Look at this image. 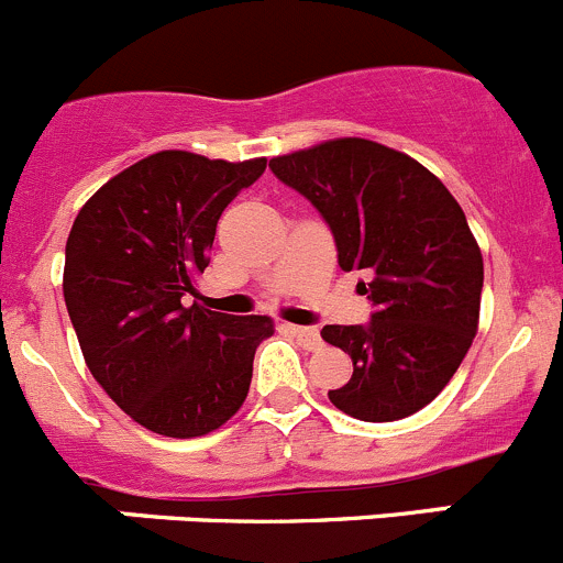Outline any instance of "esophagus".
<instances>
[{
  "mask_svg": "<svg viewBox=\"0 0 563 563\" xmlns=\"http://www.w3.org/2000/svg\"><path fill=\"white\" fill-rule=\"evenodd\" d=\"M288 329H291V334L305 345V349L316 351L318 345H321V332H318L316 327H288Z\"/></svg>",
  "mask_w": 563,
  "mask_h": 563,
  "instance_id": "esophagus-1",
  "label": "esophagus"
}]
</instances>
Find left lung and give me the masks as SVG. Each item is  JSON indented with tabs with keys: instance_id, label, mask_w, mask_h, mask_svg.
Returning <instances> with one entry per match:
<instances>
[{
	"instance_id": "obj_1",
	"label": "left lung",
	"mask_w": 563,
	"mask_h": 563,
	"mask_svg": "<svg viewBox=\"0 0 563 563\" xmlns=\"http://www.w3.org/2000/svg\"><path fill=\"white\" fill-rule=\"evenodd\" d=\"M269 168L318 209L340 269L368 280L371 321L321 329L354 362L329 400L362 422L411 417L450 384L479 323L485 269L463 209L422 163L367 139L272 157Z\"/></svg>"
}]
</instances>
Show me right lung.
<instances>
[{
	"instance_id": "obj_1",
	"label": "right lung",
	"mask_w": 563,
	"mask_h": 563,
	"mask_svg": "<svg viewBox=\"0 0 563 563\" xmlns=\"http://www.w3.org/2000/svg\"><path fill=\"white\" fill-rule=\"evenodd\" d=\"M266 161L157 152L108 179L65 247V305L95 382L152 433L207 435L245 402L266 316L192 302L223 209Z\"/></svg>"
}]
</instances>
